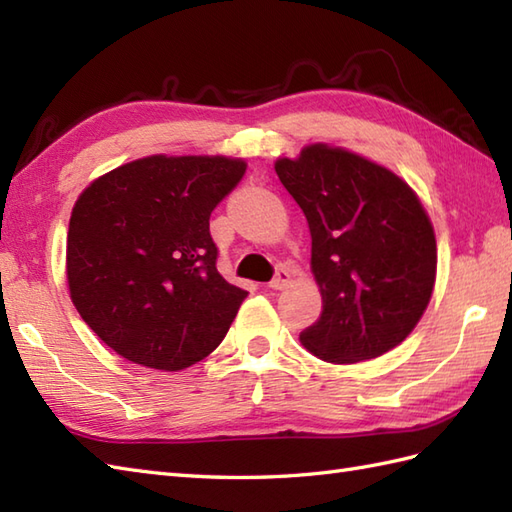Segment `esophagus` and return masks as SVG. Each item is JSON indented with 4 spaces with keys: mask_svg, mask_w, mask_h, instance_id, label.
<instances>
[{
    "mask_svg": "<svg viewBox=\"0 0 512 512\" xmlns=\"http://www.w3.org/2000/svg\"><path fill=\"white\" fill-rule=\"evenodd\" d=\"M290 279H292L290 270H288V268H284V266H279V268H277V273H275V277H273V281H270V284H268V288H273V290L286 288V286L290 284Z\"/></svg>",
    "mask_w": 512,
    "mask_h": 512,
    "instance_id": "esophagus-1",
    "label": "esophagus"
}]
</instances>
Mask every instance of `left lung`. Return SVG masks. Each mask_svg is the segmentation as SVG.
<instances>
[{
  "instance_id": "8db88e82",
  "label": "left lung",
  "mask_w": 512,
  "mask_h": 512,
  "mask_svg": "<svg viewBox=\"0 0 512 512\" xmlns=\"http://www.w3.org/2000/svg\"><path fill=\"white\" fill-rule=\"evenodd\" d=\"M275 171L308 220L323 299L303 347L336 365L394 350L436 284V235L418 195L376 162L321 143Z\"/></svg>"
}]
</instances>
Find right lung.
Instances as JSON below:
<instances>
[{"label": "right lung", "instance_id": "add662e5", "mask_svg": "<svg viewBox=\"0 0 512 512\" xmlns=\"http://www.w3.org/2000/svg\"><path fill=\"white\" fill-rule=\"evenodd\" d=\"M244 171L239 158L149 156L79 195L65 255L70 297L116 354L178 372L222 343L248 292L217 273L209 220Z\"/></svg>", "mask_w": 512, "mask_h": 512}]
</instances>
